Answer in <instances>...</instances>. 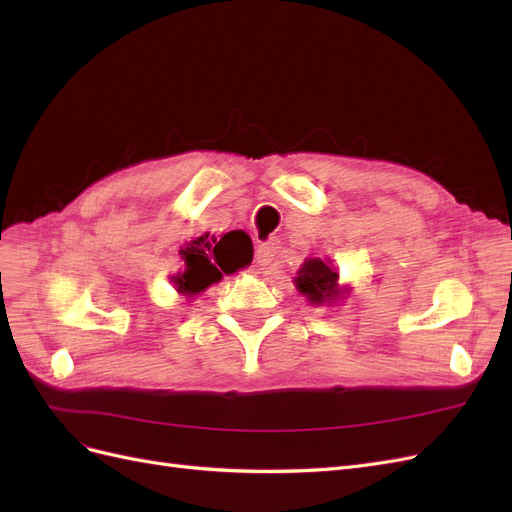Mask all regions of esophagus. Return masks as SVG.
<instances>
[{
    "mask_svg": "<svg viewBox=\"0 0 512 512\" xmlns=\"http://www.w3.org/2000/svg\"><path fill=\"white\" fill-rule=\"evenodd\" d=\"M277 254V241H262L256 250V262L260 267H267L275 260Z\"/></svg>",
    "mask_w": 512,
    "mask_h": 512,
    "instance_id": "esophagus-1",
    "label": "esophagus"
}]
</instances>
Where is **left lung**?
I'll list each match as a JSON object with an SVG mask.
<instances>
[{
	"label": "left lung",
	"instance_id": "obj_1",
	"mask_svg": "<svg viewBox=\"0 0 512 512\" xmlns=\"http://www.w3.org/2000/svg\"><path fill=\"white\" fill-rule=\"evenodd\" d=\"M292 282L299 294H303L305 301L316 307H331L337 301H344V297L350 294L348 284H339V271L333 267L331 260L305 258Z\"/></svg>",
	"mask_w": 512,
	"mask_h": 512
}]
</instances>
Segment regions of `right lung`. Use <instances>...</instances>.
<instances>
[{"label":"right lung","mask_w":512,"mask_h":512,"mask_svg":"<svg viewBox=\"0 0 512 512\" xmlns=\"http://www.w3.org/2000/svg\"><path fill=\"white\" fill-rule=\"evenodd\" d=\"M179 254L183 271L170 277V282L181 297L194 299L211 284H218L224 277L222 273L230 275L250 265L254 245L243 230H230L222 237H209V232H205L203 237L185 243Z\"/></svg>","instance_id":"add662e5"}]
</instances>
